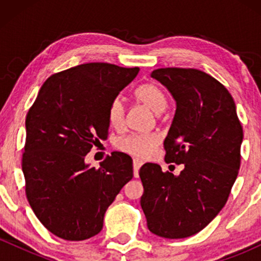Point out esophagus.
<instances>
[{"label":"esophagus","mask_w":261,"mask_h":261,"mask_svg":"<svg viewBox=\"0 0 261 261\" xmlns=\"http://www.w3.org/2000/svg\"><path fill=\"white\" fill-rule=\"evenodd\" d=\"M142 164H143V162L139 160V158H135V160H134V175H135V178H137V176H139V170H140Z\"/></svg>","instance_id":"1"}]
</instances>
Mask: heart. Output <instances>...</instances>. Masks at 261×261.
<instances>
[{"label": "heart", "instance_id": "1", "mask_svg": "<svg viewBox=\"0 0 261 261\" xmlns=\"http://www.w3.org/2000/svg\"><path fill=\"white\" fill-rule=\"evenodd\" d=\"M135 98L139 103L147 107L149 110L158 114L162 113L167 107L166 93L154 82H146L139 86L135 91ZM125 115L124 101L120 97H116L110 101L107 110V119L109 125L114 128L122 126ZM160 145V137L155 134L133 133L121 137L116 142V147L124 153L137 158L148 157Z\"/></svg>", "mask_w": 261, "mask_h": 261}]
</instances>
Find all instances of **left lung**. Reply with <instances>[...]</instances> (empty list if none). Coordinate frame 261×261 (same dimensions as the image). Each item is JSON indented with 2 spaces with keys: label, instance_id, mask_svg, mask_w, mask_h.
Here are the masks:
<instances>
[{
  "label": "left lung",
  "instance_id": "8db88e82",
  "mask_svg": "<svg viewBox=\"0 0 261 261\" xmlns=\"http://www.w3.org/2000/svg\"><path fill=\"white\" fill-rule=\"evenodd\" d=\"M176 101L164 140L167 163L184 164L180 174L161 166L141 167V207L147 227L163 238H187L205 228L228 200L241 167L243 127L222 83L196 68L166 67L151 74Z\"/></svg>",
  "mask_w": 261,
  "mask_h": 261
}]
</instances>
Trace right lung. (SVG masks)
Segmentation results:
<instances>
[{"instance_id": "obj_1", "label": "right lung", "mask_w": 261, "mask_h": 261, "mask_svg": "<svg viewBox=\"0 0 261 261\" xmlns=\"http://www.w3.org/2000/svg\"><path fill=\"white\" fill-rule=\"evenodd\" d=\"M139 71L91 62L54 73L27 114L25 195L38 220L59 238L85 241L98 234L107 208L133 179L126 153L113 152L99 168L85 158L108 139V107Z\"/></svg>"}]
</instances>
